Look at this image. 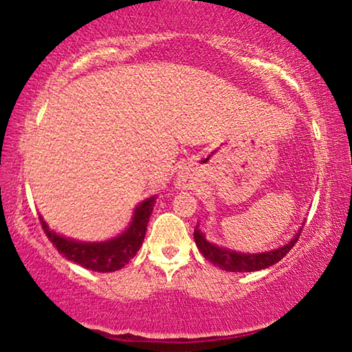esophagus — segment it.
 I'll use <instances>...</instances> for the list:
<instances>
[{
    "instance_id": "obj_1",
    "label": "esophagus",
    "mask_w": 352,
    "mask_h": 352,
    "mask_svg": "<svg viewBox=\"0 0 352 352\" xmlns=\"http://www.w3.org/2000/svg\"><path fill=\"white\" fill-rule=\"evenodd\" d=\"M190 182H192V181L189 179V177H186V176H182L181 179H179V184H181L182 187H189Z\"/></svg>"
}]
</instances>
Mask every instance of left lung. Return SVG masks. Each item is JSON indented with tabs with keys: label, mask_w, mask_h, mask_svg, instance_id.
Here are the masks:
<instances>
[{
	"label": "left lung",
	"mask_w": 352,
	"mask_h": 352,
	"mask_svg": "<svg viewBox=\"0 0 352 352\" xmlns=\"http://www.w3.org/2000/svg\"><path fill=\"white\" fill-rule=\"evenodd\" d=\"M301 230H302V226L290 242L285 243L280 248H274L271 252H264V253H242V252H234V250H229V248L218 247V245L211 243L206 240L205 234L199 229V226H195L194 229V239H195L197 247H199L200 253L204 254L205 259H208L210 263H213L214 266L223 269V271L254 272V271H261V269H266L269 266H272V264L280 261V259L293 248V245L298 242Z\"/></svg>",
	"instance_id": "8db88e82"
}]
</instances>
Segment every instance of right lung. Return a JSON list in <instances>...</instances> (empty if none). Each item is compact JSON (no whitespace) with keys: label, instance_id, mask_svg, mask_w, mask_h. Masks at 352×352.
I'll use <instances>...</instances> for the list:
<instances>
[{"label":"right lung","instance_id":"obj_1","mask_svg":"<svg viewBox=\"0 0 352 352\" xmlns=\"http://www.w3.org/2000/svg\"><path fill=\"white\" fill-rule=\"evenodd\" d=\"M155 197L141 201L134 210L131 224L115 239L105 240V242H78L75 239L64 237L54 230L50 229L40 216L43 230L51 240L57 252L80 266L96 272H115L124 267L131 258L141 248L146 237L147 223L151 218Z\"/></svg>","mask_w":352,"mask_h":352}]
</instances>
